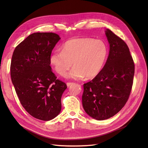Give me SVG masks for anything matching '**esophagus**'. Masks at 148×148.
Instances as JSON below:
<instances>
[{"instance_id":"obj_1","label":"esophagus","mask_w":148,"mask_h":148,"mask_svg":"<svg viewBox=\"0 0 148 148\" xmlns=\"http://www.w3.org/2000/svg\"><path fill=\"white\" fill-rule=\"evenodd\" d=\"M74 84V82H67V87H69V86H70L73 85V84Z\"/></svg>"}]
</instances>
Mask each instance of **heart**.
<instances>
[{"label": "heart", "mask_w": 148, "mask_h": 148, "mask_svg": "<svg viewBox=\"0 0 148 148\" xmlns=\"http://www.w3.org/2000/svg\"><path fill=\"white\" fill-rule=\"evenodd\" d=\"M108 47L104 41L91 38H74L66 41L62 50L54 51L50 62L59 75L68 78L79 79L97 76L102 69L108 56Z\"/></svg>", "instance_id": "1"}]
</instances>
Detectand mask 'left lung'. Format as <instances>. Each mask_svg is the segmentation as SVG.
Returning a JSON list of instances; mask_svg holds the SVG:
<instances>
[{"instance_id":"obj_1","label":"left lung","mask_w":148,"mask_h":148,"mask_svg":"<svg viewBox=\"0 0 148 148\" xmlns=\"http://www.w3.org/2000/svg\"><path fill=\"white\" fill-rule=\"evenodd\" d=\"M105 34L110 47L108 57L98 74L84 84L82 96L86 113L99 121L114 116L124 107L132 90L135 73L127 45L109 29Z\"/></svg>"}]
</instances>
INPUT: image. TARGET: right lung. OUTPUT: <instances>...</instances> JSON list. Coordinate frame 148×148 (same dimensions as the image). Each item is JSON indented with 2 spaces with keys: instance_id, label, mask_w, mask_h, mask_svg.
<instances>
[{
  "instance_id": "obj_1",
  "label": "right lung",
  "mask_w": 148,
  "mask_h": 148,
  "mask_svg": "<svg viewBox=\"0 0 148 148\" xmlns=\"http://www.w3.org/2000/svg\"><path fill=\"white\" fill-rule=\"evenodd\" d=\"M60 39L54 33H34L16 46L10 75L20 102L34 118L50 121L61 111V98L67 88L51 71L50 56Z\"/></svg>"
}]
</instances>
